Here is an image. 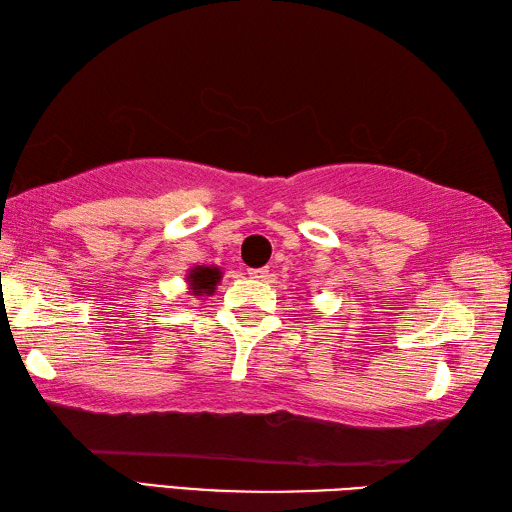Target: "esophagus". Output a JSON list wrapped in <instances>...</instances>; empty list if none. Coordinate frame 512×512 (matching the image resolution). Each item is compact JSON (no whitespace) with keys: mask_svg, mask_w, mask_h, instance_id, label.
Segmentation results:
<instances>
[{"mask_svg":"<svg viewBox=\"0 0 512 512\" xmlns=\"http://www.w3.org/2000/svg\"><path fill=\"white\" fill-rule=\"evenodd\" d=\"M248 275L253 279H266L268 277V270L266 268H250Z\"/></svg>","mask_w":512,"mask_h":512,"instance_id":"1","label":"esophagus"}]
</instances>
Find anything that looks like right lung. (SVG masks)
Returning <instances> with one entry per match:
<instances>
[{
    "label": "right lung",
    "mask_w": 512,
    "mask_h": 512,
    "mask_svg": "<svg viewBox=\"0 0 512 512\" xmlns=\"http://www.w3.org/2000/svg\"><path fill=\"white\" fill-rule=\"evenodd\" d=\"M220 279H222V270L215 266H195L187 275L189 288L193 295L198 297H211Z\"/></svg>",
    "instance_id": "1"
}]
</instances>
